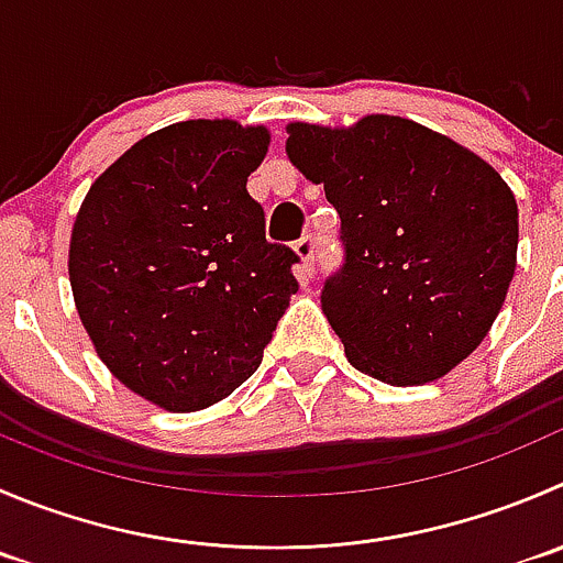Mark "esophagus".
<instances>
[{"label":"esophagus","instance_id":"esophagus-1","mask_svg":"<svg viewBox=\"0 0 563 563\" xmlns=\"http://www.w3.org/2000/svg\"><path fill=\"white\" fill-rule=\"evenodd\" d=\"M294 253H297L299 258V275H302V280H308L310 275H313V258H316V242L310 236L299 239L297 244H294Z\"/></svg>","mask_w":563,"mask_h":563}]
</instances>
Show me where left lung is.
<instances>
[{
    "instance_id": "1",
    "label": "left lung",
    "mask_w": 563,
    "mask_h": 563,
    "mask_svg": "<svg viewBox=\"0 0 563 563\" xmlns=\"http://www.w3.org/2000/svg\"><path fill=\"white\" fill-rule=\"evenodd\" d=\"M288 162L341 214L346 264L321 310L387 385L449 374L487 338L517 266V200L489 162L398 114L288 123Z\"/></svg>"
}]
</instances>
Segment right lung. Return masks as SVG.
<instances>
[{
    "label": "right lung",
    "instance_id": "add662e5",
    "mask_svg": "<svg viewBox=\"0 0 563 563\" xmlns=\"http://www.w3.org/2000/svg\"><path fill=\"white\" fill-rule=\"evenodd\" d=\"M264 125L184 120L131 145L76 214V310L114 379L170 412L231 396L286 313L297 255L264 236L247 195Z\"/></svg>",
    "mask_w": 563,
    "mask_h": 563
}]
</instances>
